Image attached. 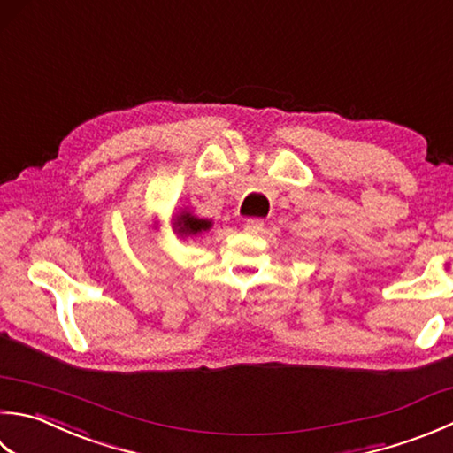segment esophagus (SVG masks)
Segmentation results:
<instances>
[{
	"instance_id": "esophagus-1",
	"label": "esophagus",
	"mask_w": 453,
	"mask_h": 453,
	"mask_svg": "<svg viewBox=\"0 0 453 453\" xmlns=\"http://www.w3.org/2000/svg\"><path fill=\"white\" fill-rule=\"evenodd\" d=\"M263 219H255V218H251V219H245L243 221V229L247 234H261L263 232Z\"/></svg>"
}]
</instances>
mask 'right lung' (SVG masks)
<instances>
[{
  "label": "right lung",
  "mask_w": 453,
  "mask_h": 453,
  "mask_svg": "<svg viewBox=\"0 0 453 453\" xmlns=\"http://www.w3.org/2000/svg\"><path fill=\"white\" fill-rule=\"evenodd\" d=\"M173 226H174V232L179 235H196V234H202V232H206V229H210L211 221L192 216L190 211L184 210L180 216H176Z\"/></svg>",
  "instance_id": "right-lung-1"
}]
</instances>
